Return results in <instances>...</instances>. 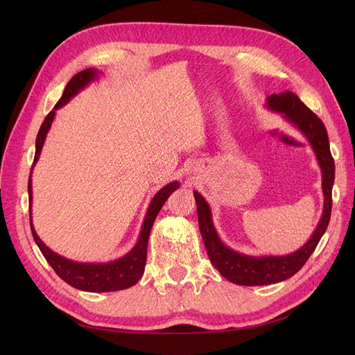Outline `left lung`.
I'll return each mask as SVG.
<instances>
[{
    "label": "left lung",
    "mask_w": 355,
    "mask_h": 355,
    "mask_svg": "<svg viewBox=\"0 0 355 355\" xmlns=\"http://www.w3.org/2000/svg\"><path fill=\"white\" fill-rule=\"evenodd\" d=\"M268 108L283 112L287 120L293 123L313 145L321 171H323L324 210L323 218H321L314 235L302 249L287 256L252 257L234 252L222 244L216 231L213 228L207 202L204 201L198 192H194L200 232L204 245H206L209 259L227 280L240 286L272 284L295 275L315 250L320 239L323 237V234L327 230L331 213V187L333 182H335V161H333L330 153L327 130L323 121L292 92L271 94L268 98Z\"/></svg>",
    "instance_id": "1"
}]
</instances>
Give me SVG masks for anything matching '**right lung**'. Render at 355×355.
<instances>
[{"mask_svg": "<svg viewBox=\"0 0 355 355\" xmlns=\"http://www.w3.org/2000/svg\"><path fill=\"white\" fill-rule=\"evenodd\" d=\"M96 77V71L92 68L84 69L78 72L77 75L69 80L67 84L65 90H63L62 98L55 105L53 111L47 114V116L42 121L40 132L37 135V142H35V157H34V164L38 161L40 153L42 144L46 141V135L51 125L53 118H55L56 110H59L62 105H65L72 96L77 94L84 85H87L93 78ZM32 164V167H34ZM179 187L178 182H171V184L166 185L163 189H159L155 197L151 201V206L148 209L146 218L142 227L141 237H139L137 244L135 249L125 254L121 259H118L111 263H78L65 259L55 252H51L49 247L40 240L34 227H32L31 220V201H32V185H31V178L28 182V192H29V220H31V231L34 235V240L38 244L41 253L44 254L50 266L55 270V272L62 278L63 282H67L69 286L85 290V292H115V290H123L127 287H132L139 282V278L142 277L145 263H146V247H148V239L149 232H151L153 223L157 218L158 211L163 207V204L168 198V196Z\"/></svg>", "mask_w": 355, "mask_h": 355, "instance_id": "add662e5", "label": "right lung"}]
</instances>
